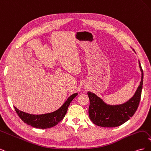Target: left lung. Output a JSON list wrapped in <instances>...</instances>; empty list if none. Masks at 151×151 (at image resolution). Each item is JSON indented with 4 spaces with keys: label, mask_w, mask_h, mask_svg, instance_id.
Listing matches in <instances>:
<instances>
[{
    "label": "left lung",
    "mask_w": 151,
    "mask_h": 151,
    "mask_svg": "<svg viewBox=\"0 0 151 151\" xmlns=\"http://www.w3.org/2000/svg\"><path fill=\"white\" fill-rule=\"evenodd\" d=\"M139 63L142 72L141 81L134 96L127 102L119 105H109L94 93H88L90 101L89 116L95 125L109 128L118 127L134 115L140 103L144 78L143 70L140 62Z\"/></svg>",
    "instance_id": "8db88e82"
}]
</instances>
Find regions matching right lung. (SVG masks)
<instances>
[{"mask_svg": "<svg viewBox=\"0 0 151 151\" xmlns=\"http://www.w3.org/2000/svg\"><path fill=\"white\" fill-rule=\"evenodd\" d=\"M77 93L72 94L60 108L52 113L42 114V115H32L20 111L15 106L14 109L18 116L25 123L37 129H49L55 126L63 120L70 102L77 96Z\"/></svg>", "mask_w": 151, "mask_h": 151, "instance_id": "1", "label": "right lung"}]
</instances>
